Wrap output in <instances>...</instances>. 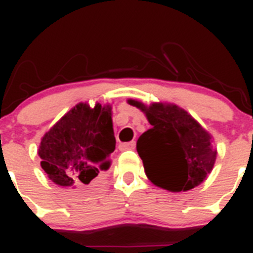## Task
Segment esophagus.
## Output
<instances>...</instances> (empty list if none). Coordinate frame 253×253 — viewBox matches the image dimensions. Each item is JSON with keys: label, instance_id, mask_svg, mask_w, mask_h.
<instances>
[{"label": "esophagus", "instance_id": "1", "mask_svg": "<svg viewBox=\"0 0 253 253\" xmlns=\"http://www.w3.org/2000/svg\"><path fill=\"white\" fill-rule=\"evenodd\" d=\"M136 143L135 141H130V143H122L120 144V150H132L135 149Z\"/></svg>", "mask_w": 253, "mask_h": 253}]
</instances>
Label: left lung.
Here are the masks:
<instances>
[{
  "label": "left lung",
  "mask_w": 253,
  "mask_h": 253,
  "mask_svg": "<svg viewBox=\"0 0 253 253\" xmlns=\"http://www.w3.org/2000/svg\"><path fill=\"white\" fill-rule=\"evenodd\" d=\"M146 116L152 128L137 140L148 179L169 192H186L209 176L216 161L212 136L188 112L175 104L127 101Z\"/></svg>",
  "instance_id": "obj_1"
}]
</instances>
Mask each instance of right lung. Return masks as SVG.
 <instances>
[{"mask_svg":"<svg viewBox=\"0 0 253 253\" xmlns=\"http://www.w3.org/2000/svg\"><path fill=\"white\" fill-rule=\"evenodd\" d=\"M114 149L112 107L80 103L44 133L38 156L42 169L56 185L86 188L109 169Z\"/></svg>","mask_w":253,"mask_h":253,"instance_id":"add662e5","label":"right lung"}]
</instances>
